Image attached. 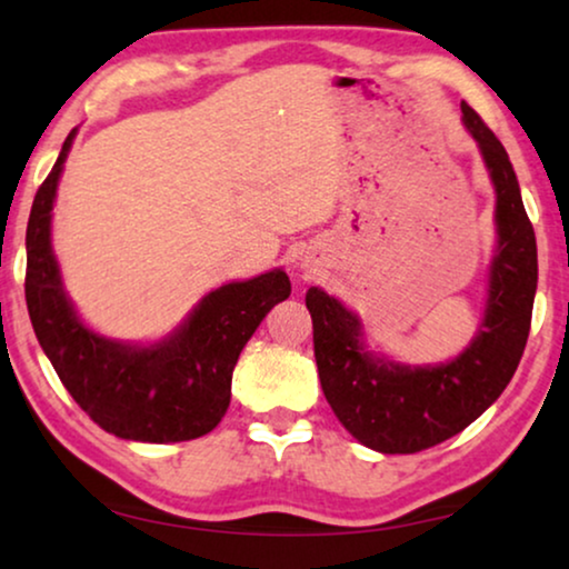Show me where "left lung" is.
Segmentation results:
<instances>
[{"instance_id":"left-lung-1","label":"left lung","mask_w":569,"mask_h":569,"mask_svg":"<svg viewBox=\"0 0 569 569\" xmlns=\"http://www.w3.org/2000/svg\"><path fill=\"white\" fill-rule=\"evenodd\" d=\"M461 111L496 189L499 246L479 337L446 365H395L365 349L362 323L345 303L317 286L306 291L321 390L341 426L380 453H418L471 426L509 385L527 347L537 293L535 228L507 149L471 106L461 103Z\"/></svg>"}]
</instances>
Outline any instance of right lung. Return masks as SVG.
<instances>
[{
    "instance_id": "right-lung-1",
    "label": "right lung",
    "mask_w": 569,
    "mask_h": 569,
    "mask_svg": "<svg viewBox=\"0 0 569 569\" xmlns=\"http://www.w3.org/2000/svg\"><path fill=\"white\" fill-rule=\"evenodd\" d=\"M76 129L34 194L27 222L24 299L32 329L60 382L106 432L141 443H179L210 432L230 405L232 369L252 331L291 296L281 268L214 288L157 345L106 339L78 319L50 246L58 182Z\"/></svg>"
}]
</instances>
